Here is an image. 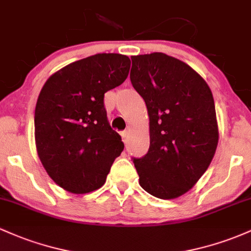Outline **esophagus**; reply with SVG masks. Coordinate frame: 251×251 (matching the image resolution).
I'll use <instances>...</instances> for the list:
<instances>
[{
  "mask_svg": "<svg viewBox=\"0 0 251 251\" xmlns=\"http://www.w3.org/2000/svg\"><path fill=\"white\" fill-rule=\"evenodd\" d=\"M128 134H130V131H128V130H125V131L121 132V138H123V142H124V143L127 142Z\"/></svg>",
  "mask_w": 251,
  "mask_h": 251,
  "instance_id": "34e87169",
  "label": "esophagus"
}]
</instances>
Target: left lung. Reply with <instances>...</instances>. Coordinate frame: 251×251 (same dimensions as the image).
Listing matches in <instances>:
<instances>
[{
	"mask_svg": "<svg viewBox=\"0 0 251 251\" xmlns=\"http://www.w3.org/2000/svg\"><path fill=\"white\" fill-rule=\"evenodd\" d=\"M131 59V83L144 99L150 120L148 153L133 158L139 184L159 199H175L198 182L216 152L213 95L182 60L162 52Z\"/></svg>",
	"mask_w": 251,
	"mask_h": 251,
	"instance_id": "left-lung-1",
	"label": "left lung"
}]
</instances>
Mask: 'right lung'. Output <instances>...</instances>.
I'll list each match as a JSON object with an SVG mask.
<instances>
[{"instance_id": "add662e5", "label": "right lung", "mask_w": 251, "mask_h": 251, "mask_svg": "<svg viewBox=\"0 0 251 251\" xmlns=\"http://www.w3.org/2000/svg\"><path fill=\"white\" fill-rule=\"evenodd\" d=\"M130 65L124 54L98 53L62 68L41 88L34 113L38 156L65 191L84 194L102 187L124 150L103 96L127 78Z\"/></svg>"}]
</instances>
